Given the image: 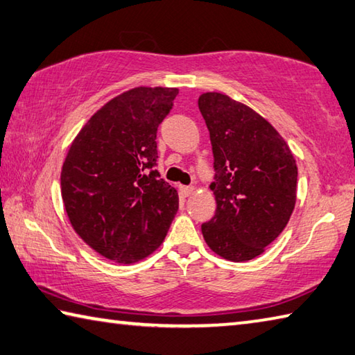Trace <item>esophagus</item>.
I'll return each instance as SVG.
<instances>
[{"mask_svg":"<svg viewBox=\"0 0 355 355\" xmlns=\"http://www.w3.org/2000/svg\"><path fill=\"white\" fill-rule=\"evenodd\" d=\"M180 192H182L183 197H189L196 192V188H192V186H180Z\"/></svg>","mask_w":355,"mask_h":355,"instance_id":"esophagus-1","label":"esophagus"}]
</instances>
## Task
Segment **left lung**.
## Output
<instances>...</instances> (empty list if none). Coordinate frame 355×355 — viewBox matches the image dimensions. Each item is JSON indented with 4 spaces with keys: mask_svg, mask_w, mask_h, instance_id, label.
<instances>
[{
    "mask_svg": "<svg viewBox=\"0 0 355 355\" xmlns=\"http://www.w3.org/2000/svg\"><path fill=\"white\" fill-rule=\"evenodd\" d=\"M198 108L214 153L216 216L203 239L223 259L245 262L286 228L296 203L298 167L278 130L253 108L222 93H203Z\"/></svg>",
    "mask_w": 355,
    "mask_h": 355,
    "instance_id": "1",
    "label": "left lung"
}]
</instances>
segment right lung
<instances>
[{"label":"right lung","instance_id":"obj_1","mask_svg":"<svg viewBox=\"0 0 355 355\" xmlns=\"http://www.w3.org/2000/svg\"><path fill=\"white\" fill-rule=\"evenodd\" d=\"M177 88L137 87L101 107L69 146L62 200L73 230L116 263L152 254L178 211L177 189L159 178L157 130Z\"/></svg>","mask_w":355,"mask_h":355}]
</instances>
